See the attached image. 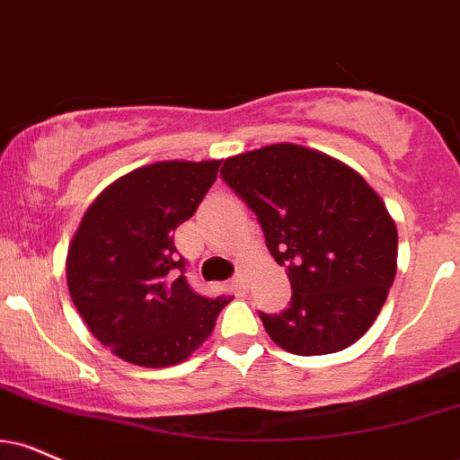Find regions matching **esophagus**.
Segmentation results:
<instances>
[{"mask_svg": "<svg viewBox=\"0 0 460 460\" xmlns=\"http://www.w3.org/2000/svg\"><path fill=\"white\" fill-rule=\"evenodd\" d=\"M234 285H235L237 289H240V291H244V289H246V274L242 272V270L234 276Z\"/></svg>", "mask_w": 460, "mask_h": 460, "instance_id": "esophagus-1", "label": "esophagus"}]
</instances>
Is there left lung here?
<instances>
[{
  "mask_svg": "<svg viewBox=\"0 0 460 460\" xmlns=\"http://www.w3.org/2000/svg\"><path fill=\"white\" fill-rule=\"evenodd\" d=\"M220 175L257 214L293 289L280 314L259 313L276 345L325 356L362 339L396 276V225L381 197L341 160L296 146L225 160Z\"/></svg>",
  "mask_w": 460,
  "mask_h": 460,
  "instance_id": "1",
  "label": "left lung"
}]
</instances>
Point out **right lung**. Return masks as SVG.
I'll use <instances>...</instances> for the list:
<instances>
[{"label":"right lung","mask_w":460,"mask_h":460,"mask_svg":"<svg viewBox=\"0 0 460 460\" xmlns=\"http://www.w3.org/2000/svg\"><path fill=\"white\" fill-rule=\"evenodd\" d=\"M220 160H164L121 175L93 199L72 237L66 279L90 332L124 362H184L231 297L190 289L173 234L197 212Z\"/></svg>","instance_id":"1"}]
</instances>
